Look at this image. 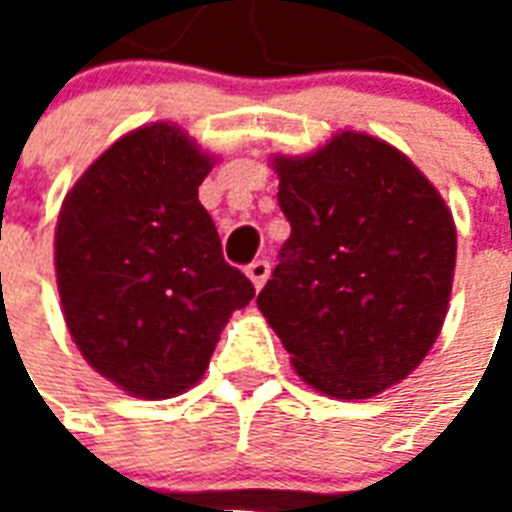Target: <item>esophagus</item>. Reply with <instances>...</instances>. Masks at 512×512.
Instances as JSON below:
<instances>
[{
  "instance_id": "obj_1",
  "label": "esophagus",
  "mask_w": 512,
  "mask_h": 512,
  "mask_svg": "<svg viewBox=\"0 0 512 512\" xmlns=\"http://www.w3.org/2000/svg\"><path fill=\"white\" fill-rule=\"evenodd\" d=\"M268 274H271V266H268V260H255V263H249V266H246V277L252 279V285H255L257 290L266 285Z\"/></svg>"
}]
</instances>
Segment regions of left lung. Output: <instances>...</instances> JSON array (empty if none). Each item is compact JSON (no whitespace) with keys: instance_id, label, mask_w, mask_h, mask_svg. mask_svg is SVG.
<instances>
[{"instance_id":"obj_1","label":"left lung","mask_w":512,"mask_h":512,"mask_svg":"<svg viewBox=\"0 0 512 512\" xmlns=\"http://www.w3.org/2000/svg\"><path fill=\"white\" fill-rule=\"evenodd\" d=\"M271 167L290 238L257 307L293 370L337 400L400 384L450 307L458 235L447 202L411 158L362 131Z\"/></svg>"}]
</instances>
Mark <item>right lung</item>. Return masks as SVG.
Segmentation results:
<instances>
[{"mask_svg":"<svg viewBox=\"0 0 512 512\" xmlns=\"http://www.w3.org/2000/svg\"><path fill=\"white\" fill-rule=\"evenodd\" d=\"M213 156L172 123L128 131L65 194L54 268L87 365L142 400L197 384L224 323L255 299L197 200Z\"/></svg>","mask_w":512,"mask_h":512,"instance_id":"1","label":"right lung"}]
</instances>
